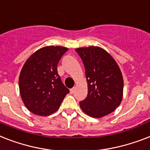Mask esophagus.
I'll return each instance as SVG.
<instances>
[{
  "label": "esophagus",
  "mask_w": 150,
  "mask_h": 150,
  "mask_svg": "<svg viewBox=\"0 0 150 150\" xmlns=\"http://www.w3.org/2000/svg\"><path fill=\"white\" fill-rule=\"evenodd\" d=\"M75 90H76V88H75V87H73V88H71V89H70V93H71V94H74V92H75Z\"/></svg>",
  "instance_id": "obj_1"
}]
</instances>
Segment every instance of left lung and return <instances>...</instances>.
Masks as SVG:
<instances>
[{"mask_svg":"<svg viewBox=\"0 0 150 150\" xmlns=\"http://www.w3.org/2000/svg\"><path fill=\"white\" fill-rule=\"evenodd\" d=\"M85 68L88 94L80 106L92 118H102L120 105L123 97V77L116 61L98 46L76 49Z\"/></svg>","mask_w":150,"mask_h":150,"instance_id":"1","label":"left lung"}]
</instances>
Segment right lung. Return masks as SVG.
Returning a JSON list of instances; mask_svg holds the SVG:
<instances>
[{
  "label": "right lung",
  "instance_id": "right-lung-1",
  "mask_svg": "<svg viewBox=\"0 0 150 150\" xmlns=\"http://www.w3.org/2000/svg\"><path fill=\"white\" fill-rule=\"evenodd\" d=\"M67 50L63 46H45L24 64L19 76V91L25 107L35 115L54 113L69 92L57 72L59 61Z\"/></svg>",
  "mask_w": 150,
  "mask_h": 150
}]
</instances>
